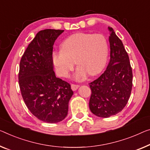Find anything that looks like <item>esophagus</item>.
<instances>
[{
    "instance_id": "esophagus-1",
    "label": "esophagus",
    "mask_w": 150,
    "mask_h": 150,
    "mask_svg": "<svg viewBox=\"0 0 150 150\" xmlns=\"http://www.w3.org/2000/svg\"><path fill=\"white\" fill-rule=\"evenodd\" d=\"M79 85H77V84H71V89H73V91H75L77 90V89L79 88Z\"/></svg>"
}]
</instances>
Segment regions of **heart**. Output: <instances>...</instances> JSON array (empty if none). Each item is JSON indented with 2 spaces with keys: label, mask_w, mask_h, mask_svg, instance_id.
<instances>
[{
  "label": "heart",
  "mask_w": 150,
  "mask_h": 150,
  "mask_svg": "<svg viewBox=\"0 0 150 150\" xmlns=\"http://www.w3.org/2000/svg\"><path fill=\"white\" fill-rule=\"evenodd\" d=\"M108 43L102 33H78L67 38L62 43L61 50L52 53V62L58 75L68 77L77 66L75 77L81 79L88 74L95 76L106 65Z\"/></svg>",
  "instance_id": "1"
}]
</instances>
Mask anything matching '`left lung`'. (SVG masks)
<instances>
[{
	"instance_id": "1",
	"label": "left lung",
	"mask_w": 150,
	"mask_h": 150,
	"mask_svg": "<svg viewBox=\"0 0 150 150\" xmlns=\"http://www.w3.org/2000/svg\"><path fill=\"white\" fill-rule=\"evenodd\" d=\"M110 59L104 73L89 84V109L93 115L108 118L120 112L130 97L133 73L128 54L113 29L108 27Z\"/></svg>"
}]
</instances>
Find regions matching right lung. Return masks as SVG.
Segmentation results:
<instances>
[{
	"instance_id": "1",
	"label": "right lung",
	"mask_w": 150,
	"mask_h": 150,
	"mask_svg": "<svg viewBox=\"0 0 150 150\" xmlns=\"http://www.w3.org/2000/svg\"><path fill=\"white\" fill-rule=\"evenodd\" d=\"M63 32L40 31L20 61L19 84L24 102L35 117L48 123L64 119L73 94L71 85L56 77L53 70V45Z\"/></svg>"
}]
</instances>
